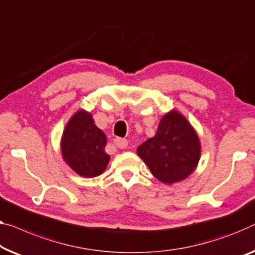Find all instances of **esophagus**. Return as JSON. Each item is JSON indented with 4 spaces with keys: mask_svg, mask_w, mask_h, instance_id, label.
<instances>
[{
    "mask_svg": "<svg viewBox=\"0 0 255 255\" xmlns=\"http://www.w3.org/2000/svg\"><path fill=\"white\" fill-rule=\"evenodd\" d=\"M115 144H116V146L120 147V149H125V147H127L128 142H127V139L118 137V138L115 139Z\"/></svg>",
    "mask_w": 255,
    "mask_h": 255,
    "instance_id": "34e87169",
    "label": "esophagus"
}]
</instances>
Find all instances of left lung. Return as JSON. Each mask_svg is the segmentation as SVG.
<instances>
[{"label": "left lung", "mask_w": 255, "mask_h": 255, "mask_svg": "<svg viewBox=\"0 0 255 255\" xmlns=\"http://www.w3.org/2000/svg\"><path fill=\"white\" fill-rule=\"evenodd\" d=\"M137 154L165 184L183 181L198 166L201 145L196 129L173 109L161 118L157 134L137 147Z\"/></svg>", "instance_id": "1"}]
</instances>
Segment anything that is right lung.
<instances>
[{
  "label": "right lung",
  "mask_w": 255,
  "mask_h": 255,
  "mask_svg": "<svg viewBox=\"0 0 255 255\" xmlns=\"http://www.w3.org/2000/svg\"><path fill=\"white\" fill-rule=\"evenodd\" d=\"M106 140V135L95 125L93 115L80 109L67 121L60 139L64 161L82 177L101 175L110 162Z\"/></svg>",
  "instance_id": "right-lung-1"
}]
</instances>
